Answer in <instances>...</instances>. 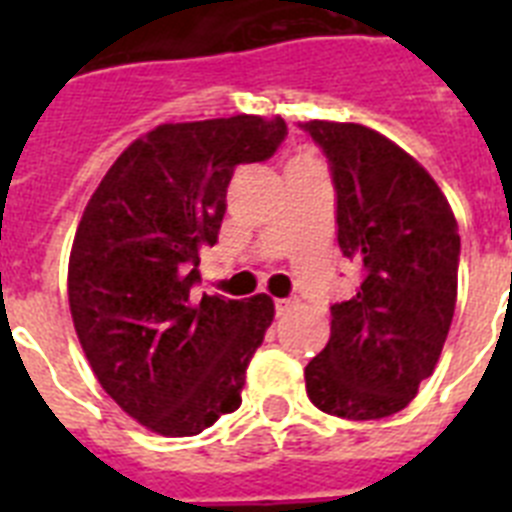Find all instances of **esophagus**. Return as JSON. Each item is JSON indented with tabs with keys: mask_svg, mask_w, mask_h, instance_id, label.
Returning <instances> with one entry per match:
<instances>
[{
	"mask_svg": "<svg viewBox=\"0 0 512 512\" xmlns=\"http://www.w3.org/2000/svg\"><path fill=\"white\" fill-rule=\"evenodd\" d=\"M295 307V300L292 297H279V300H274V310H277V315H284V312H289Z\"/></svg>",
	"mask_w": 512,
	"mask_h": 512,
	"instance_id": "1",
	"label": "esophagus"
}]
</instances>
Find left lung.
<instances>
[{"instance_id":"1","label":"left lung","mask_w":512,"mask_h":512,"mask_svg":"<svg viewBox=\"0 0 512 512\" xmlns=\"http://www.w3.org/2000/svg\"><path fill=\"white\" fill-rule=\"evenodd\" d=\"M300 128L328 158L338 248L361 284L330 305V338L305 366L315 408L348 420L400 413L431 377L456 307L461 241L431 174L392 140L354 122Z\"/></svg>"}]
</instances>
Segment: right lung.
Instances as JSON below:
<instances>
[{
	"instance_id": "1",
	"label": "right lung",
	"mask_w": 512,
	"mask_h": 512,
	"mask_svg": "<svg viewBox=\"0 0 512 512\" xmlns=\"http://www.w3.org/2000/svg\"><path fill=\"white\" fill-rule=\"evenodd\" d=\"M287 138L282 117L158 125L92 194L69 259L76 336L104 392L161 436H197L241 408L246 369L274 320L266 295H192L235 169Z\"/></svg>"
}]
</instances>
